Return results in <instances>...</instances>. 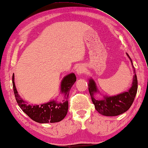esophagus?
Wrapping results in <instances>:
<instances>
[{"instance_id":"34e87169","label":"esophagus","mask_w":148,"mask_h":148,"mask_svg":"<svg viewBox=\"0 0 148 148\" xmlns=\"http://www.w3.org/2000/svg\"><path fill=\"white\" fill-rule=\"evenodd\" d=\"M84 72V67L82 65H79V66L77 67L76 69V73L78 75H81L82 73Z\"/></svg>"}]
</instances>
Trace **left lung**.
Segmentation results:
<instances>
[{
	"label": "left lung",
	"mask_w": 148,
	"mask_h": 148,
	"mask_svg": "<svg viewBox=\"0 0 148 148\" xmlns=\"http://www.w3.org/2000/svg\"><path fill=\"white\" fill-rule=\"evenodd\" d=\"M127 55L130 59L133 72L135 73L133 77L132 86L127 92H123L114 96H104L103 99H97L94 97V94L99 92V90H97L94 80L92 79L89 80L88 90L90 96L95 105V109L101 114L107 116H116L121 114L129 110L134 101L138 89V81L132 60L128 54H127Z\"/></svg>",
	"instance_id": "obj_1"
}]
</instances>
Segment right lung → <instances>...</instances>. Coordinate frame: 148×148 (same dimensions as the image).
<instances>
[{"label": "right lung", "instance_id": "1", "mask_svg": "<svg viewBox=\"0 0 148 148\" xmlns=\"http://www.w3.org/2000/svg\"><path fill=\"white\" fill-rule=\"evenodd\" d=\"M77 81L74 73L67 75L61 82V92L64 94L65 99L61 103L51 101L40 105H28L18 94L14 82V74L12 76V84L15 99L18 105L26 114L32 120L40 123H55L60 121L66 116L68 110V96L70 90Z\"/></svg>", "mask_w": 148, "mask_h": 148}]
</instances>
